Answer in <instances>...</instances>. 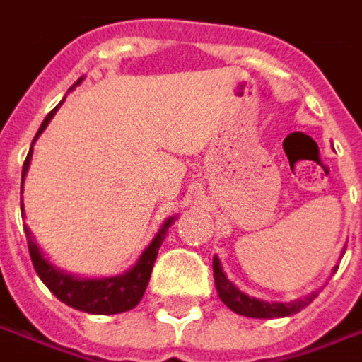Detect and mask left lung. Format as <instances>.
<instances>
[{"label": "left lung", "instance_id": "left-lung-1", "mask_svg": "<svg viewBox=\"0 0 362 362\" xmlns=\"http://www.w3.org/2000/svg\"><path fill=\"white\" fill-rule=\"evenodd\" d=\"M213 279H215V287L219 293V299L237 315L243 317H253V319H275V317H288L293 313H299L311 303L317 293H313L311 297L295 303H265V300L251 299L249 295L241 293L239 288L233 285L229 279L225 277L223 269H221L219 259H213Z\"/></svg>", "mask_w": 362, "mask_h": 362}]
</instances>
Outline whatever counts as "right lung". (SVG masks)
Masks as SVG:
<instances>
[{"label": "right lung", "mask_w": 362, "mask_h": 362, "mask_svg": "<svg viewBox=\"0 0 362 362\" xmlns=\"http://www.w3.org/2000/svg\"><path fill=\"white\" fill-rule=\"evenodd\" d=\"M81 81V79H79ZM77 81V83H79ZM62 105V103H59ZM59 105L49 111V115L43 119L37 135L33 137V143L40 137V133L51 121V117L55 115V111L59 109ZM33 147V145H31ZM29 161H31V149H29L28 157H25V163H23V171H21V179L28 173ZM173 217L167 221L163 225V229L155 235V239L151 245L143 251L141 259L137 261V265L133 267L131 271H127L125 275H119V277H109V279H77L57 271L55 267L49 265L43 255L37 249V245L33 243V239H29L28 233V247L29 255H31V263L35 273L40 275V279L47 285L51 293L57 297V299L74 307L77 311L91 313V315H115V313H125L133 309L139 300H141L143 293L147 288L149 277H151L153 265H155V259H157V249L161 247L163 241L165 231L171 227Z\"/></svg>", "instance_id": "add662e5"}]
</instances>
